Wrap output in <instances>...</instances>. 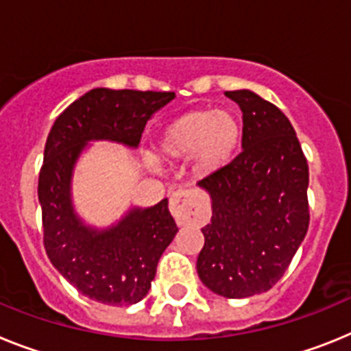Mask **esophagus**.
Segmentation results:
<instances>
[{"label": "esophagus", "mask_w": 351, "mask_h": 351, "mask_svg": "<svg viewBox=\"0 0 351 351\" xmlns=\"http://www.w3.org/2000/svg\"><path fill=\"white\" fill-rule=\"evenodd\" d=\"M169 210L178 224L203 217L201 212V196L194 191H176L169 199Z\"/></svg>", "instance_id": "obj_1"}]
</instances>
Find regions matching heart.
<instances>
[{"label":"heart","instance_id":"heart-1","mask_svg":"<svg viewBox=\"0 0 351 351\" xmlns=\"http://www.w3.org/2000/svg\"><path fill=\"white\" fill-rule=\"evenodd\" d=\"M243 139V121L231 109H193L166 125L157 155L167 162L191 158L193 173L208 178L234 158Z\"/></svg>","mask_w":351,"mask_h":351}]
</instances>
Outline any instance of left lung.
<instances>
[{
  "label": "left lung",
  "instance_id": "8db88e82",
  "mask_svg": "<svg viewBox=\"0 0 351 351\" xmlns=\"http://www.w3.org/2000/svg\"><path fill=\"white\" fill-rule=\"evenodd\" d=\"M242 109V152L197 182L212 201L197 276L213 293L247 298L272 288L309 226V167L285 112L251 90L226 91Z\"/></svg>",
  "mask_w": 351,
  "mask_h": 351
}]
</instances>
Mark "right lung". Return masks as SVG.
Returning a JSON list of instances; mask_svg holds the SVG:
<instances>
[{"label": "right lung", "instance_id": "right-lung-1", "mask_svg": "<svg viewBox=\"0 0 351 351\" xmlns=\"http://www.w3.org/2000/svg\"><path fill=\"white\" fill-rule=\"evenodd\" d=\"M173 99V91L95 88L70 104L49 132L38 176L45 252L58 272L91 300L108 306L143 300L178 228L167 197L148 208L132 206L108 228L86 224L72 201L75 164L90 141L138 148L146 121Z\"/></svg>", "mask_w": 351, "mask_h": 351}]
</instances>
